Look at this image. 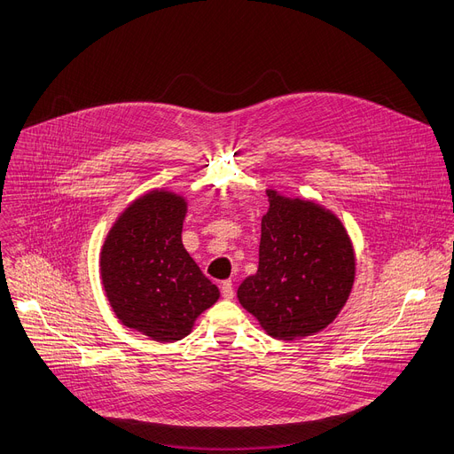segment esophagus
<instances>
[{"label":"esophagus","instance_id":"34e87169","mask_svg":"<svg viewBox=\"0 0 454 454\" xmlns=\"http://www.w3.org/2000/svg\"><path fill=\"white\" fill-rule=\"evenodd\" d=\"M221 294L226 301H231L235 297V292H233V284L231 280H223L221 282Z\"/></svg>","mask_w":454,"mask_h":454}]
</instances>
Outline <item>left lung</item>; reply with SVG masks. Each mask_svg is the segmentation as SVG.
<instances>
[{
	"label": "left lung",
	"mask_w": 454,
	"mask_h": 454,
	"mask_svg": "<svg viewBox=\"0 0 454 454\" xmlns=\"http://www.w3.org/2000/svg\"><path fill=\"white\" fill-rule=\"evenodd\" d=\"M259 270L239 286V302L268 335L294 340L332 324L355 280V254L342 223L322 206L268 190Z\"/></svg>",
	"instance_id": "8db88e82"
}]
</instances>
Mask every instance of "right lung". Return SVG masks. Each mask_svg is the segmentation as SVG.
<instances>
[{
    "mask_svg": "<svg viewBox=\"0 0 454 454\" xmlns=\"http://www.w3.org/2000/svg\"><path fill=\"white\" fill-rule=\"evenodd\" d=\"M184 214L183 197L150 192L117 219L101 250V280L117 318L157 342L184 339L219 299L184 250Z\"/></svg>",
    "mask_w": 454,
    "mask_h": 454,
    "instance_id": "right-lung-1",
    "label": "right lung"
}]
</instances>
